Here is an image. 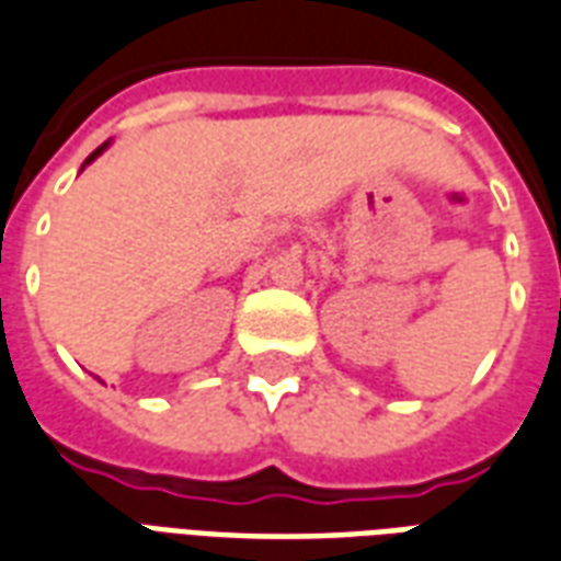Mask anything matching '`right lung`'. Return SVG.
<instances>
[{
    "label": "right lung",
    "mask_w": 561,
    "mask_h": 561,
    "mask_svg": "<svg viewBox=\"0 0 561 561\" xmlns=\"http://www.w3.org/2000/svg\"><path fill=\"white\" fill-rule=\"evenodd\" d=\"M106 148H110V142H103V145H101V148H98V151H91V153H89V160H85V163H82V165H89V163H94V160H98V157H101V153H103V151H106Z\"/></svg>",
    "instance_id": "1"
}]
</instances>
